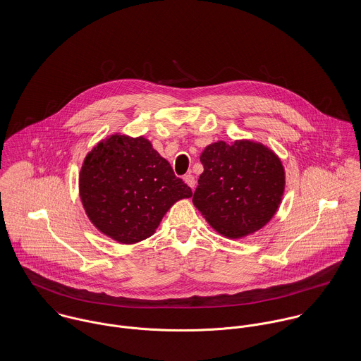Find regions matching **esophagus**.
Wrapping results in <instances>:
<instances>
[{"instance_id": "34e87169", "label": "esophagus", "mask_w": 361, "mask_h": 361, "mask_svg": "<svg viewBox=\"0 0 361 361\" xmlns=\"http://www.w3.org/2000/svg\"><path fill=\"white\" fill-rule=\"evenodd\" d=\"M185 182L192 188V189H195V186H196V179H195V176L192 175V173H188V175H185Z\"/></svg>"}]
</instances>
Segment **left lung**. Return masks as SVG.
<instances>
[{
  "label": "left lung",
  "mask_w": 361,
  "mask_h": 361,
  "mask_svg": "<svg viewBox=\"0 0 361 361\" xmlns=\"http://www.w3.org/2000/svg\"><path fill=\"white\" fill-rule=\"evenodd\" d=\"M204 172L193 204L222 236L240 239L275 215L285 190L281 159L261 143L216 142L200 155Z\"/></svg>",
  "instance_id": "left-lung-1"
}]
</instances>
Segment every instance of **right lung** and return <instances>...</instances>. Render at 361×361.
<instances>
[{"instance_id":"right-lung-1","label":"right lung","mask_w":361,"mask_h":361,"mask_svg":"<svg viewBox=\"0 0 361 361\" xmlns=\"http://www.w3.org/2000/svg\"><path fill=\"white\" fill-rule=\"evenodd\" d=\"M79 192L93 225L125 245L150 238L171 206L193 195L147 139L125 135L106 137L86 155Z\"/></svg>"}]
</instances>
